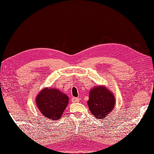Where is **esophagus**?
Wrapping results in <instances>:
<instances>
[{"label":"esophagus","instance_id":"1","mask_svg":"<svg viewBox=\"0 0 154 154\" xmlns=\"http://www.w3.org/2000/svg\"><path fill=\"white\" fill-rule=\"evenodd\" d=\"M79 98H77V97H73V98H72V99H71V101H72V102H74V103H75V102H79Z\"/></svg>","mask_w":154,"mask_h":154}]
</instances>
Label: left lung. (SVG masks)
<instances>
[{
  "label": "left lung",
  "instance_id": "obj_1",
  "mask_svg": "<svg viewBox=\"0 0 154 154\" xmlns=\"http://www.w3.org/2000/svg\"><path fill=\"white\" fill-rule=\"evenodd\" d=\"M88 106L97 119L106 117L115 106V98L105 87H96L90 91Z\"/></svg>",
  "mask_w": 154,
  "mask_h": 154
}]
</instances>
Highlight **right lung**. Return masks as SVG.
<instances>
[{
    "label": "right lung",
    "mask_w": 154,
    "mask_h": 154,
    "mask_svg": "<svg viewBox=\"0 0 154 154\" xmlns=\"http://www.w3.org/2000/svg\"><path fill=\"white\" fill-rule=\"evenodd\" d=\"M69 102L68 97L55 88H45L36 98L40 112L51 120H59Z\"/></svg>",
    "instance_id": "right-lung-1"
}]
</instances>
